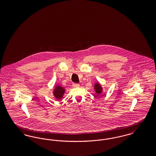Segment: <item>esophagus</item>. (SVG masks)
<instances>
[{
    "label": "esophagus",
    "instance_id": "obj_1",
    "mask_svg": "<svg viewBox=\"0 0 156 156\" xmlns=\"http://www.w3.org/2000/svg\"><path fill=\"white\" fill-rule=\"evenodd\" d=\"M73 87H74V88H78V87H80V84H79V83H73Z\"/></svg>",
    "mask_w": 156,
    "mask_h": 156
}]
</instances>
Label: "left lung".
I'll use <instances>...</instances> for the list:
<instances>
[{
    "label": "left lung",
    "instance_id": "8db88e82",
    "mask_svg": "<svg viewBox=\"0 0 156 156\" xmlns=\"http://www.w3.org/2000/svg\"><path fill=\"white\" fill-rule=\"evenodd\" d=\"M94 87H95V90L97 92V94H100L102 92V88H101V85H99V83H96Z\"/></svg>",
    "mask_w": 156,
    "mask_h": 156
}]
</instances>
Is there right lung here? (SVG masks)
Returning a JSON list of instances; mask_svg holds the SVG:
<instances>
[{
    "instance_id": "right-lung-1",
    "label": "right lung",
    "mask_w": 156,
    "mask_h": 156,
    "mask_svg": "<svg viewBox=\"0 0 156 156\" xmlns=\"http://www.w3.org/2000/svg\"><path fill=\"white\" fill-rule=\"evenodd\" d=\"M64 92H65V90L62 87L60 86H57L56 87L55 89L54 90V94L55 98H57L58 99H59L63 96Z\"/></svg>"
}]
</instances>
